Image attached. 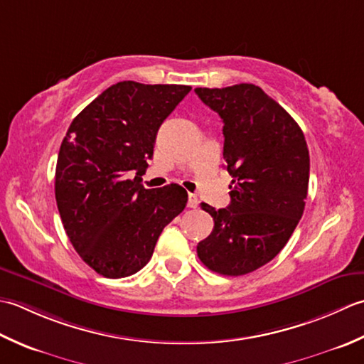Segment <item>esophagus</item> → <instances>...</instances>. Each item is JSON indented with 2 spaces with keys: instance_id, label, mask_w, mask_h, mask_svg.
I'll use <instances>...</instances> for the list:
<instances>
[{
  "instance_id": "34e87169",
  "label": "esophagus",
  "mask_w": 364,
  "mask_h": 364,
  "mask_svg": "<svg viewBox=\"0 0 364 364\" xmlns=\"http://www.w3.org/2000/svg\"><path fill=\"white\" fill-rule=\"evenodd\" d=\"M198 204H199L198 198H196L195 195H191V193H190V195H188V207H190V209H196Z\"/></svg>"
}]
</instances>
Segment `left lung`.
<instances>
[{
    "label": "left lung",
    "mask_w": 364,
    "mask_h": 364,
    "mask_svg": "<svg viewBox=\"0 0 364 364\" xmlns=\"http://www.w3.org/2000/svg\"><path fill=\"white\" fill-rule=\"evenodd\" d=\"M195 92L223 119V159L232 176L226 209L201 204L213 231L198 243V257L220 275H247L284 248L301 218L309 182L305 135L256 85Z\"/></svg>",
    "instance_id": "left-lung-1"
}]
</instances>
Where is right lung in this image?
Instances as JSON below:
<instances>
[{"instance_id":"right-lung-1","label":"right lung","mask_w":364,"mask_h":364,"mask_svg":"<svg viewBox=\"0 0 364 364\" xmlns=\"http://www.w3.org/2000/svg\"><path fill=\"white\" fill-rule=\"evenodd\" d=\"M191 91L119 81L72 121L58 154L55 196L70 243L105 278L151 261L155 243L188 201L181 185L139 183L161 122Z\"/></svg>"}]
</instances>
